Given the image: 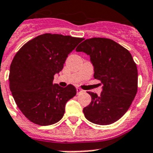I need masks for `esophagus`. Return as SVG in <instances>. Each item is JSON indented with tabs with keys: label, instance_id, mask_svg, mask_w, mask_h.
<instances>
[{
	"label": "esophagus",
	"instance_id": "esophagus-1",
	"mask_svg": "<svg viewBox=\"0 0 153 153\" xmlns=\"http://www.w3.org/2000/svg\"><path fill=\"white\" fill-rule=\"evenodd\" d=\"M76 91H77V94H80V93H82V92L83 91L82 90V89L79 88V87H77Z\"/></svg>",
	"mask_w": 153,
	"mask_h": 153
}]
</instances>
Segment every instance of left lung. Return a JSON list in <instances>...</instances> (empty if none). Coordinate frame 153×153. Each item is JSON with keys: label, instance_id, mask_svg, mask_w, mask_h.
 <instances>
[{"label": "left lung", "instance_id": "left-lung-1", "mask_svg": "<svg viewBox=\"0 0 153 153\" xmlns=\"http://www.w3.org/2000/svg\"><path fill=\"white\" fill-rule=\"evenodd\" d=\"M76 51L90 55L94 77L102 82V91L88 92L91 102L83 114L92 123L106 126L114 123L126 114L137 91V68L128 50L105 38L86 39Z\"/></svg>", "mask_w": 153, "mask_h": 153}]
</instances>
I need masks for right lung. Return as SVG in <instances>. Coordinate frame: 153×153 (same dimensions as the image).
Listing matches in <instances>:
<instances>
[{
  "mask_svg": "<svg viewBox=\"0 0 153 153\" xmlns=\"http://www.w3.org/2000/svg\"><path fill=\"white\" fill-rule=\"evenodd\" d=\"M82 38L40 35L25 44L10 66L9 88L23 114L39 126H50L63 117L67 102L76 94L73 85L54 83L67 56Z\"/></svg>",
  "mask_w": 153,
  "mask_h": 153,
  "instance_id": "add662e5",
  "label": "right lung"
}]
</instances>
